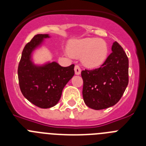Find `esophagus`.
Listing matches in <instances>:
<instances>
[{
	"label": "esophagus",
	"instance_id": "34e87169",
	"mask_svg": "<svg viewBox=\"0 0 146 146\" xmlns=\"http://www.w3.org/2000/svg\"><path fill=\"white\" fill-rule=\"evenodd\" d=\"M74 72H75V74H77V75L80 74L81 69H80V67L78 65H76L75 67H74Z\"/></svg>",
	"mask_w": 146,
	"mask_h": 146
}]
</instances>
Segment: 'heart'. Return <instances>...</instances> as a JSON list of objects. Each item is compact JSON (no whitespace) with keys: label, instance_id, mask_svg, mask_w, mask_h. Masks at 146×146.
Listing matches in <instances>:
<instances>
[{"label":"heart","instance_id":"heart-1","mask_svg":"<svg viewBox=\"0 0 146 146\" xmlns=\"http://www.w3.org/2000/svg\"><path fill=\"white\" fill-rule=\"evenodd\" d=\"M69 51L72 55L81 57L86 66L95 68L106 60L108 47L107 42L102 38H85L72 41L69 44Z\"/></svg>","mask_w":146,"mask_h":146}]
</instances>
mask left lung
<instances>
[{
	"label": "left lung",
	"instance_id": "left-lung-1",
	"mask_svg": "<svg viewBox=\"0 0 146 146\" xmlns=\"http://www.w3.org/2000/svg\"><path fill=\"white\" fill-rule=\"evenodd\" d=\"M112 51L101 67L81 72L82 96L91 109L98 110L115 105L128 86V57L117 42L113 44Z\"/></svg>",
	"mask_w": 146,
	"mask_h": 146
}]
</instances>
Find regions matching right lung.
<instances>
[{"label":"right lung","instance_id":"1","mask_svg":"<svg viewBox=\"0 0 146 146\" xmlns=\"http://www.w3.org/2000/svg\"><path fill=\"white\" fill-rule=\"evenodd\" d=\"M48 34H37L25 46L18 66V80L22 94L40 108H50L58 102L62 91L74 74V64L63 67L56 62L42 66L33 64L32 52Z\"/></svg>","mask_w":146,"mask_h":146}]
</instances>
